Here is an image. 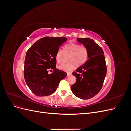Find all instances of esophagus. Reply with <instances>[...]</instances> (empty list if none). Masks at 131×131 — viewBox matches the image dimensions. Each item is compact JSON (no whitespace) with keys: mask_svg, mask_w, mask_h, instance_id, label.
Wrapping results in <instances>:
<instances>
[{"mask_svg":"<svg viewBox=\"0 0 131 131\" xmlns=\"http://www.w3.org/2000/svg\"><path fill=\"white\" fill-rule=\"evenodd\" d=\"M71 75H72V73H70V72L67 73V77H70Z\"/></svg>","mask_w":131,"mask_h":131,"instance_id":"34e87169","label":"esophagus"}]
</instances>
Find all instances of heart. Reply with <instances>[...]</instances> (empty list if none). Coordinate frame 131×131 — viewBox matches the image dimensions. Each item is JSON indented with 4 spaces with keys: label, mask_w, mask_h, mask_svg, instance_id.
<instances>
[{
    "label": "heart",
    "mask_w": 131,
    "mask_h": 131,
    "mask_svg": "<svg viewBox=\"0 0 131 131\" xmlns=\"http://www.w3.org/2000/svg\"><path fill=\"white\" fill-rule=\"evenodd\" d=\"M63 53L68 54L67 60L68 62L61 63L57 66V68L64 72H70L76 65L80 67L84 64L88 59V50L85 46H80L78 43L71 42L67 43L63 47V52L61 50H58L56 52L55 59L57 62H61Z\"/></svg>",
    "instance_id": "1"
}]
</instances>
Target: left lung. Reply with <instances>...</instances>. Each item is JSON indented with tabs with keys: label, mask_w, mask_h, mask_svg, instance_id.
Masks as SVG:
<instances>
[{
	"label": "left lung",
	"mask_w": 131,
	"mask_h": 131,
	"mask_svg": "<svg viewBox=\"0 0 131 131\" xmlns=\"http://www.w3.org/2000/svg\"><path fill=\"white\" fill-rule=\"evenodd\" d=\"M89 52L88 59L84 64L72 74L77 81L71 86L73 93L82 100L91 98L100 92L106 74V66L102 47L90 38H77Z\"/></svg>",
	"instance_id": "obj_1"
}]
</instances>
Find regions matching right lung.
Listing matches in <instances>:
<instances>
[{
	"instance_id": "1",
	"label": "right lung",
	"mask_w": 131,
	"mask_h": 131,
	"mask_svg": "<svg viewBox=\"0 0 131 131\" xmlns=\"http://www.w3.org/2000/svg\"><path fill=\"white\" fill-rule=\"evenodd\" d=\"M66 37H46L39 39L27 51L25 60L24 77L29 89L37 96H47L56 91L67 74L56 69L55 56ZM53 72L50 74L48 70Z\"/></svg>"
}]
</instances>
